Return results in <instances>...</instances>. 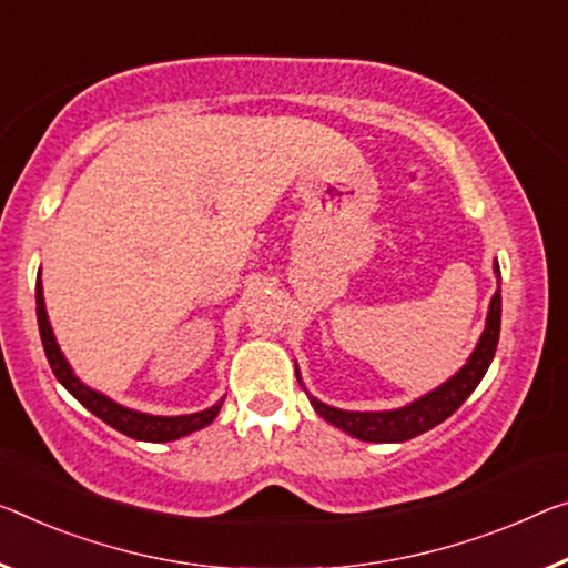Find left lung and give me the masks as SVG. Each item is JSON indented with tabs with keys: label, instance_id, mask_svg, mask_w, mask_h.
<instances>
[{
	"label": "left lung",
	"instance_id": "left-lung-1",
	"mask_svg": "<svg viewBox=\"0 0 568 568\" xmlns=\"http://www.w3.org/2000/svg\"><path fill=\"white\" fill-rule=\"evenodd\" d=\"M495 274H497V292L490 300V310H487V322L479 343L469 355V361L462 365L459 373L452 375L447 383H442L439 388L429 390V394L412 400V404L394 408V412H343V408L327 406L322 400H310L325 422H329L345 434L355 436L363 442H406L414 436L434 429L436 424H442L444 418H449L457 408L465 404L467 396L479 386V381L485 378L487 368H490L497 339H500V266L495 261ZM296 381L302 383L300 371H296Z\"/></svg>",
	"mask_w": 568,
	"mask_h": 568
}]
</instances>
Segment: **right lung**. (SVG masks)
I'll return each instance as SVG.
<instances>
[{
	"mask_svg": "<svg viewBox=\"0 0 568 568\" xmlns=\"http://www.w3.org/2000/svg\"><path fill=\"white\" fill-rule=\"evenodd\" d=\"M34 302H38V325H40L42 347H45L48 363H50L52 373H55V378L63 383L68 394L81 400V404L89 408L93 416H99L101 422H106L116 432L132 436V439H139V442H174V439H180V436H187L197 429H203V426L211 424L217 416V412H221L223 400H217L215 406L205 408V412H197V414L152 416V414H142V412H134V408L121 406V404H116V400H111L109 396L99 394V390L89 388L73 373L71 363L65 361V355L60 353V345H58L55 335H52V327H50V320L45 312V296H42L40 278H38V286H34Z\"/></svg>",
	"mask_w": 568,
	"mask_h": 568,
	"instance_id": "obj_1",
	"label": "right lung"
}]
</instances>
